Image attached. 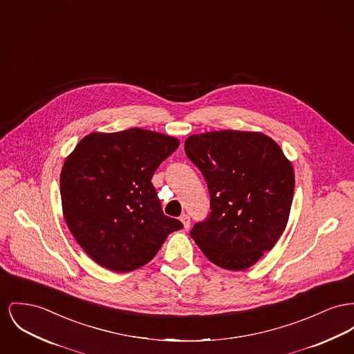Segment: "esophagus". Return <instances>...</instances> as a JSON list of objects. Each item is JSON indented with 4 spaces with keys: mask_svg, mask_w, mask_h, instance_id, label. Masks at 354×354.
Listing matches in <instances>:
<instances>
[{
    "mask_svg": "<svg viewBox=\"0 0 354 354\" xmlns=\"http://www.w3.org/2000/svg\"><path fill=\"white\" fill-rule=\"evenodd\" d=\"M180 221H182V223H183L185 229H189V225H191V219H189V216H188V215L183 214V215L180 216Z\"/></svg>",
    "mask_w": 354,
    "mask_h": 354,
    "instance_id": "34e87169",
    "label": "esophagus"
}]
</instances>
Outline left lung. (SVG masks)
I'll return each mask as SVG.
<instances>
[{"instance_id": "left-lung-1", "label": "left lung", "mask_w": 354, "mask_h": 354, "mask_svg": "<svg viewBox=\"0 0 354 354\" xmlns=\"http://www.w3.org/2000/svg\"><path fill=\"white\" fill-rule=\"evenodd\" d=\"M185 151L207 183L211 209L191 238L216 266L249 269L286 227L295 182L290 162L259 132L191 135Z\"/></svg>"}]
</instances>
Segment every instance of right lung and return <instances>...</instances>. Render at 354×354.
I'll list each match as a JSON object with an SVG mask.
<instances>
[{
    "instance_id": "add662e5",
    "label": "right lung",
    "mask_w": 354,
    "mask_h": 354,
    "mask_svg": "<svg viewBox=\"0 0 354 354\" xmlns=\"http://www.w3.org/2000/svg\"><path fill=\"white\" fill-rule=\"evenodd\" d=\"M179 140L131 128L93 132L66 158L60 176L65 222L82 249L116 272L148 263L167 236L183 229L165 215L151 179Z\"/></svg>"
}]
</instances>
